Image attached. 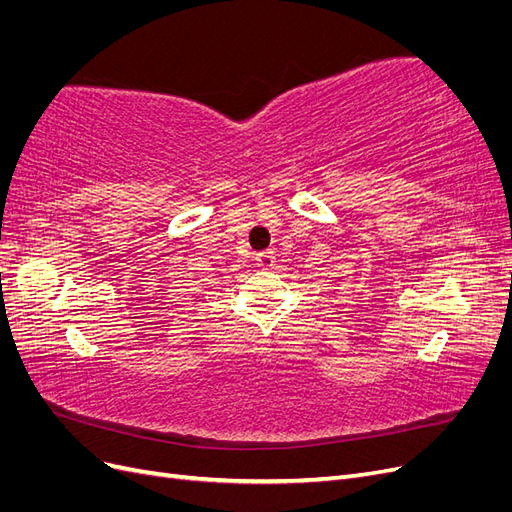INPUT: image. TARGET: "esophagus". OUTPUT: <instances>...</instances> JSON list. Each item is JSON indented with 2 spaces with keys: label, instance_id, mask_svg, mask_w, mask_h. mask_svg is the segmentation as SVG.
Here are the masks:
<instances>
[{
  "label": "esophagus",
  "instance_id": "34e87169",
  "mask_svg": "<svg viewBox=\"0 0 512 512\" xmlns=\"http://www.w3.org/2000/svg\"><path fill=\"white\" fill-rule=\"evenodd\" d=\"M256 262H258V267H262V269H271L275 265V254L271 250L258 252L256 254Z\"/></svg>",
  "mask_w": 512,
  "mask_h": 512
}]
</instances>
